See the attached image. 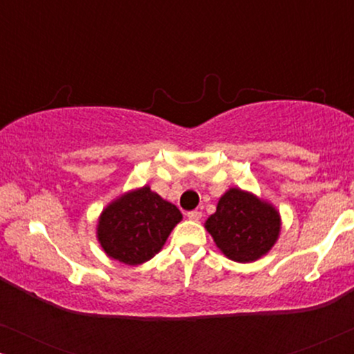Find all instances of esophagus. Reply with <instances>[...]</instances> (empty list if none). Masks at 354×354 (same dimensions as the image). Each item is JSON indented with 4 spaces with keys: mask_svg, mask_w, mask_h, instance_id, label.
<instances>
[{
    "mask_svg": "<svg viewBox=\"0 0 354 354\" xmlns=\"http://www.w3.org/2000/svg\"><path fill=\"white\" fill-rule=\"evenodd\" d=\"M201 211H188L187 212V217L190 221H200L201 219Z\"/></svg>",
    "mask_w": 354,
    "mask_h": 354,
    "instance_id": "obj_1",
    "label": "esophagus"
}]
</instances>
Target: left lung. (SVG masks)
<instances>
[{
    "label": "left lung",
    "mask_w": 354,
    "mask_h": 354,
    "mask_svg": "<svg viewBox=\"0 0 354 354\" xmlns=\"http://www.w3.org/2000/svg\"><path fill=\"white\" fill-rule=\"evenodd\" d=\"M205 227L227 258L251 263L277 241L280 216L269 203L240 188H230L221 196L216 212L207 217Z\"/></svg>",
    "instance_id": "1"
}]
</instances>
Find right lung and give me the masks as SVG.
<instances>
[{"label": "right lung", "instance_id": "1", "mask_svg": "<svg viewBox=\"0 0 354 354\" xmlns=\"http://www.w3.org/2000/svg\"><path fill=\"white\" fill-rule=\"evenodd\" d=\"M180 221L177 206L143 187L125 193L101 212L98 240L109 258L137 266L161 251Z\"/></svg>", "mask_w": 354, "mask_h": 354}]
</instances>
